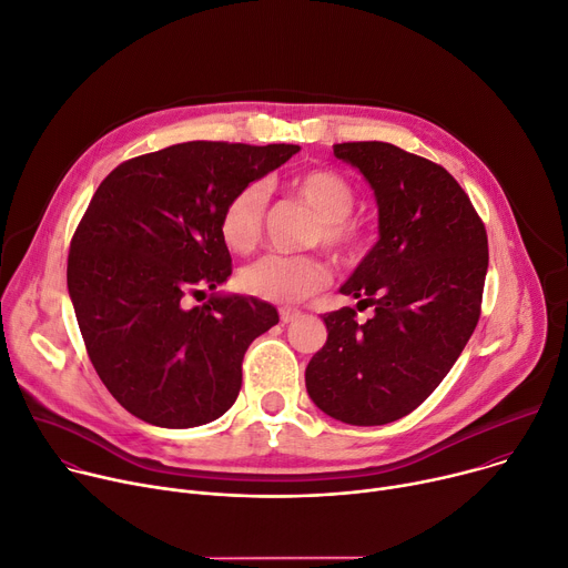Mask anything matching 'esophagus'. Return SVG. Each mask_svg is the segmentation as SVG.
<instances>
[{"label": "esophagus", "mask_w": 568, "mask_h": 568, "mask_svg": "<svg viewBox=\"0 0 568 568\" xmlns=\"http://www.w3.org/2000/svg\"><path fill=\"white\" fill-rule=\"evenodd\" d=\"M298 317H301V311H296V308H281V322L283 324H292Z\"/></svg>", "instance_id": "esophagus-1"}]
</instances>
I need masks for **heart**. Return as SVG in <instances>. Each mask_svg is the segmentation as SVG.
<instances>
[{"label": "heart", "instance_id": "1", "mask_svg": "<svg viewBox=\"0 0 568 568\" xmlns=\"http://www.w3.org/2000/svg\"><path fill=\"white\" fill-rule=\"evenodd\" d=\"M287 192L306 203L317 216L313 242L322 244L337 257H349L358 251L361 233L349 219L356 205V192L347 178L331 169H311L287 182ZM267 192L253 182L235 192L221 210L219 233L233 253H251L264 225ZM331 281V270L315 255H264L240 276L246 294L270 301V304H298Z\"/></svg>", "mask_w": 568, "mask_h": 568}]
</instances>
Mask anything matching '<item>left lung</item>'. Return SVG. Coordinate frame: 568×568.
<instances>
[{"instance_id":"left-lung-1","label":"left lung","mask_w":568,"mask_h":568,"mask_svg":"<svg viewBox=\"0 0 568 568\" xmlns=\"http://www.w3.org/2000/svg\"><path fill=\"white\" fill-rule=\"evenodd\" d=\"M333 155L365 175L379 205V242L339 287L374 315H324L306 388L331 418L374 427L418 408L457 363L481 313L488 240L440 164L384 141L335 143Z\"/></svg>"}]
</instances>
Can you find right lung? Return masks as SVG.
I'll use <instances>...</instances> for the list:
<instances>
[{
	"mask_svg": "<svg viewBox=\"0 0 568 568\" xmlns=\"http://www.w3.org/2000/svg\"><path fill=\"white\" fill-rule=\"evenodd\" d=\"M298 145L186 141L113 169L68 253V292L89 358L139 420L186 429L216 420L242 388V361L278 324L267 301L212 294L233 274L223 205Z\"/></svg>",
	"mask_w": 568,
	"mask_h": 568,
	"instance_id": "obj_1",
	"label": "right lung"
}]
</instances>
